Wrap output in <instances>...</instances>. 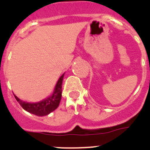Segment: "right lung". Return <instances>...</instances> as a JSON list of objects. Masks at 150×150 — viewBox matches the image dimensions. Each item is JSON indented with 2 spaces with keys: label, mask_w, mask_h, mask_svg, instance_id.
I'll list each match as a JSON object with an SVG mask.
<instances>
[{
  "label": "right lung",
  "mask_w": 150,
  "mask_h": 150,
  "mask_svg": "<svg viewBox=\"0 0 150 150\" xmlns=\"http://www.w3.org/2000/svg\"><path fill=\"white\" fill-rule=\"evenodd\" d=\"M64 76V74H63L60 76L56 83L52 95L38 102H27L19 99L16 95H14V96L17 101L19 103L21 107L27 112L38 116L49 115L50 112L57 109L59 105L61 98H62V87Z\"/></svg>",
  "instance_id": "add662e5"
}]
</instances>
